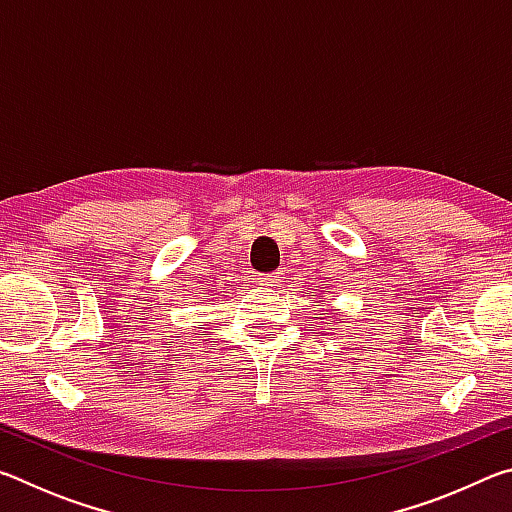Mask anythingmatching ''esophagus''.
Here are the masks:
<instances>
[{"instance_id":"1","label":"esophagus","mask_w":512,"mask_h":512,"mask_svg":"<svg viewBox=\"0 0 512 512\" xmlns=\"http://www.w3.org/2000/svg\"><path fill=\"white\" fill-rule=\"evenodd\" d=\"M257 282L266 289H273V287H277V284H280V273H262L257 277Z\"/></svg>"}]
</instances>
